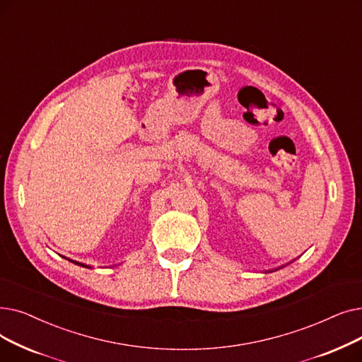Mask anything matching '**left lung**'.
<instances>
[{
    "label": "left lung",
    "instance_id": "obj_1",
    "mask_svg": "<svg viewBox=\"0 0 362 362\" xmlns=\"http://www.w3.org/2000/svg\"><path fill=\"white\" fill-rule=\"evenodd\" d=\"M281 268H283V267H281ZM277 269H280V268H275V269H274V271H277ZM269 272H272V271H269Z\"/></svg>",
    "mask_w": 362,
    "mask_h": 362
}]
</instances>
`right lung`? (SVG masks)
I'll use <instances>...</instances> for the list:
<instances>
[{
	"label": "right lung",
	"mask_w": 362,
	"mask_h": 362,
	"mask_svg": "<svg viewBox=\"0 0 362 362\" xmlns=\"http://www.w3.org/2000/svg\"><path fill=\"white\" fill-rule=\"evenodd\" d=\"M64 257V256H63ZM67 261H71V262H74L75 265H79V267H83V268H93L91 265H87V264H82V262H78V261H72V259H69V257H66Z\"/></svg>",
	"instance_id": "right-lung-1"
}]
</instances>
